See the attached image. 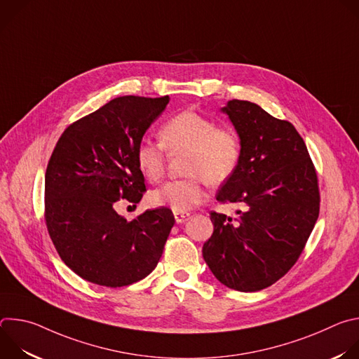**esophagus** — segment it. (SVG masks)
Listing matches in <instances>:
<instances>
[{"label": "esophagus", "mask_w": 359, "mask_h": 359, "mask_svg": "<svg viewBox=\"0 0 359 359\" xmlns=\"http://www.w3.org/2000/svg\"><path fill=\"white\" fill-rule=\"evenodd\" d=\"M189 217H190V213H175V220L177 224L186 222Z\"/></svg>", "instance_id": "esophagus-1"}]
</instances>
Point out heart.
<instances>
[{
	"mask_svg": "<svg viewBox=\"0 0 359 359\" xmlns=\"http://www.w3.org/2000/svg\"><path fill=\"white\" fill-rule=\"evenodd\" d=\"M161 144L140 142L135 162L142 176L158 182L163 176V149L186 151L183 180L162 184L149 194L151 206L169 208L186 213L204 198L203 183L219 184L231 177L241 158L240 137L231 128H217L216 122L193 111L180 112L168 119L159 130Z\"/></svg>",
	"mask_w": 359,
	"mask_h": 359,
	"instance_id": "b5f03b06",
	"label": "heart"
}]
</instances>
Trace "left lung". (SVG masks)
<instances>
[{"label":"left lung","mask_w":359,"mask_h":359,"mask_svg":"<svg viewBox=\"0 0 359 359\" xmlns=\"http://www.w3.org/2000/svg\"><path fill=\"white\" fill-rule=\"evenodd\" d=\"M222 112L240 137L241 158L216 198L247 209L234 222L210 213L215 230L203 244V259L226 287L260 291L288 273L316 226L317 173L290 122L248 100H229Z\"/></svg>","instance_id":"8db88e82"}]
</instances>
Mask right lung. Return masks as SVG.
I'll use <instances>...</instances> for the list:
<instances>
[{"label":"right lung","mask_w":359,"mask_h":359,"mask_svg":"<svg viewBox=\"0 0 359 359\" xmlns=\"http://www.w3.org/2000/svg\"><path fill=\"white\" fill-rule=\"evenodd\" d=\"M169 96H121L76 121L60 137L45 173V220L62 262L83 280L111 288L155 270L175 224L168 208L132 222L121 198L139 203L146 190L135 151Z\"/></svg>","instance_id":"add662e5"}]
</instances>
